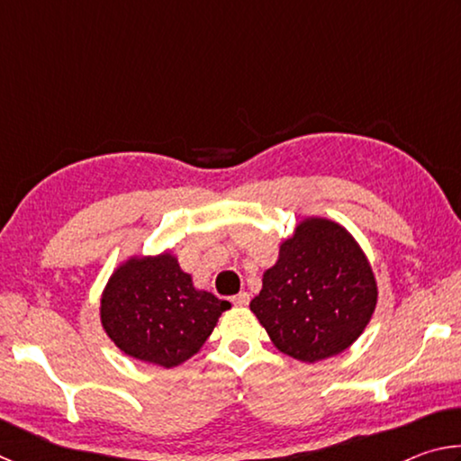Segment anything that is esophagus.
Segmentation results:
<instances>
[{
  "mask_svg": "<svg viewBox=\"0 0 461 461\" xmlns=\"http://www.w3.org/2000/svg\"><path fill=\"white\" fill-rule=\"evenodd\" d=\"M231 303H233V305H236V307H248L249 294H248V293H238V294L231 299Z\"/></svg>",
  "mask_w": 461,
  "mask_h": 461,
  "instance_id": "1",
  "label": "esophagus"
}]
</instances>
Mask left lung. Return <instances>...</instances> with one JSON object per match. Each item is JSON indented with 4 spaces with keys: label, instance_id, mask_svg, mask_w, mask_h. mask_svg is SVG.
Masks as SVG:
<instances>
[{
    "label": "left lung",
    "instance_id": "1",
    "mask_svg": "<svg viewBox=\"0 0 461 461\" xmlns=\"http://www.w3.org/2000/svg\"><path fill=\"white\" fill-rule=\"evenodd\" d=\"M378 303L368 256L341 223L303 217L249 303L278 352L313 364L360 338Z\"/></svg>",
    "mask_w": 461,
    "mask_h": 461
}]
</instances>
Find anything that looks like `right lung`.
<instances>
[{
  "label": "right lung",
  "mask_w": 461,
  "mask_h": 461,
  "mask_svg": "<svg viewBox=\"0 0 461 461\" xmlns=\"http://www.w3.org/2000/svg\"><path fill=\"white\" fill-rule=\"evenodd\" d=\"M231 303L197 288L176 254H134L107 278L101 327L138 362L175 368L203 348Z\"/></svg>",
  "instance_id": "1"
}]
</instances>
